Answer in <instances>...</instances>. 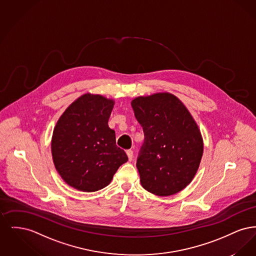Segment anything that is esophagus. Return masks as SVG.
<instances>
[{
  "instance_id": "1",
  "label": "esophagus",
  "mask_w": 256,
  "mask_h": 256,
  "mask_svg": "<svg viewBox=\"0 0 256 256\" xmlns=\"http://www.w3.org/2000/svg\"><path fill=\"white\" fill-rule=\"evenodd\" d=\"M126 154H128V160H130V161H132V159H134V152H132V150H126Z\"/></svg>"
}]
</instances>
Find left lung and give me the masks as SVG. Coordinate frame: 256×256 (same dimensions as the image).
<instances>
[{
	"label": "left lung",
	"mask_w": 256,
	"mask_h": 256,
	"mask_svg": "<svg viewBox=\"0 0 256 256\" xmlns=\"http://www.w3.org/2000/svg\"><path fill=\"white\" fill-rule=\"evenodd\" d=\"M132 106L145 136L136 161L142 186L154 195L178 193L194 178L204 152L193 117L170 93L136 98Z\"/></svg>",
	"instance_id": "8db88e82"
}]
</instances>
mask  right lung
<instances>
[{
  "mask_svg": "<svg viewBox=\"0 0 256 256\" xmlns=\"http://www.w3.org/2000/svg\"><path fill=\"white\" fill-rule=\"evenodd\" d=\"M114 102L100 95L78 98L62 114L52 134V154L64 182L84 192L110 184L118 168L128 161L116 145L108 119Z\"/></svg>",
  "mask_w": 256,
  "mask_h": 256,
  "instance_id": "1",
  "label": "right lung"
}]
</instances>
